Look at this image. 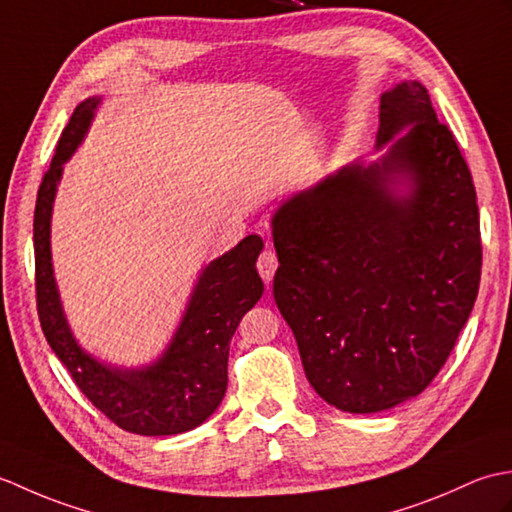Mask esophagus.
I'll list each match as a JSON object with an SVG mask.
<instances>
[{"mask_svg":"<svg viewBox=\"0 0 512 512\" xmlns=\"http://www.w3.org/2000/svg\"><path fill=\"white\" fill-rule=\"evenodd\" d=\"M277 266H279V262H277V255H275L273 246H266L262 250V255H259V259H257V273L262 275L266 284H268V281H273Z\"/></svg>","mask_w":512,"mask_h":512,"instance_id":"obj_1","label":"esophagus"}]
</instances>
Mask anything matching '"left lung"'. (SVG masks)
<instances>
[{
    "instance_id": "8db88e82",
    "label": "left lung",
    "mask_w": 512,
    "mask_h": 512,
    "mask_svg": "<svg viewBox=\"0 0 512 512\" xmlns=\"http://www.w3.org/2000/svg\"><path fill=\"white\" fill-rule=\"evenodd\" d=\"M378 147L286 202L273 217L275 301L314 391L374 413L422 394L453 352L482 275L473 178L418 81L380 96ZM405 172L398 201L389 175Z\"/></svg>"
}]
</instances>
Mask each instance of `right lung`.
<instances>
[{
    "label": "right lung",
    "mask_w": 512,
    "mask_h": 512,
    "mask_svg": "<svg viewBox=\"0 0 512 512\" xmlns=\"http://www.w3.org/2000/svg\"><path fill=\"white\" fill-rule=\"evenodd\" d=\"M99 99L76 107L43 173L35 206V290L41 330L92 405L138 436H173L195 429L220 407L228 383V343L244 314L262 297L255 262L264 242L248 235L202 273L173 343L140 372L110 369L85 354L65 323L50 264V211L61 165L88 129Z\"/></svg>",
    "instance_id": "right-lung-1"
}]
</instances>
